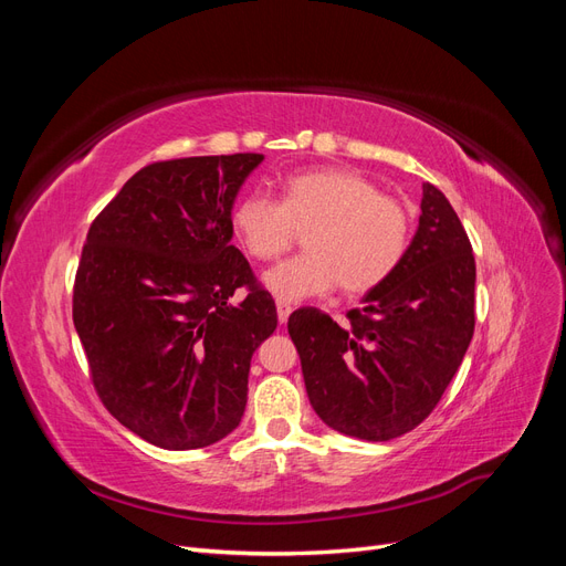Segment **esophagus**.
I'll list each match as a JSON object with an SVG mask.
<instances>
[{
	"mask_svg": "<svg viewBox=\"0 0 566 566\" xmlns=\"http://www.w3.org/2000/svg\"><path fill=\"white\" fill-rule=\"evenodd\" d=\"M276 310H279V321H281V323H287V316H290V312H293V306H290V304L283 302V300H279V302H276Z\"/></svg>",
	"mask_w": 566,
	"mask_h": 566,
	"instance_id": "esophagus-1",
	"label": "esophagus"
}]
</instances>
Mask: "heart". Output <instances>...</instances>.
I'll return each mask as SVG.
<instances>
[{"label":"heart","instance_id":"b5f03b06","mask_svg":"<svg viewBox=\"0 0 566 566\" xmlns=\"http://www.w3.org/2000/svg\"><path fill=\"white\" fill-rule=\"evenodd\" d=\"M233 227L254 260H279L304 233L306 254L273 266L264 281L283 302L347 295L382 285L403 260L413 231L408 205L352 169H312L283 184V200L250 191L238 200Z\"/></svg>","mask_w":566,"mask_h":566}]
</instances>
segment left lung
<instances>
[{"label":"left lung","instance_id":"1","mask_svg":"<svg viewBox=\"0 0 566 566\" xmlns=\"http://www.w3.org/2000/svg\"><path fill=\"white\" fill-rule=\"evenodd\" d=\"M420 227L401 264L337 325L290 314L304 385L318 418L366 441L401 437L432 413L474 333V254L455 210L422 184Z\"/></svg>","mask_w":566,"mask_h":566}]
</instances>
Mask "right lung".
I'll list each match as a JSON object with an SVG mask.
<instances>
[{
	"mask_svg": "<svg viewBox=\"0 0 566 566\" xmlns=\"http://www.w3.org/2000/svg\"><path fill=\"white\" fill-rule=\"evenodd\" d=\"M262 153L142 167L92 221L73 285V323L101 403L169 451L233 432L254 349L276 302L231 245L238 188Z\"/></svg>",
	"mask_w": 566,
	"mask_h": 566,
	"instance_id": "obj_1",
	"label": "right lung"
}]
</instances>
